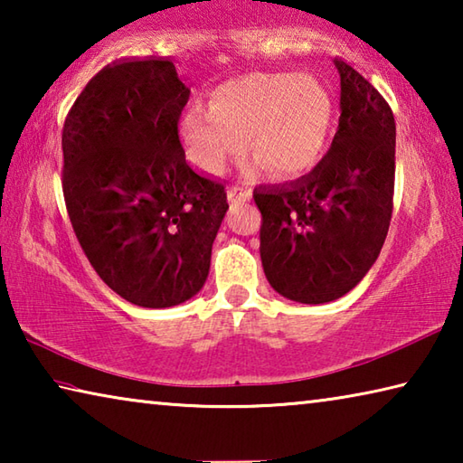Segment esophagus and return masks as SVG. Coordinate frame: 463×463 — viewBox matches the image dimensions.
<instances>
[{"instance_id": "1", "label": "esophagus", "mask_w": 463, "mask_h": 463, "mask_svg": "<svg viewBox=\"0 0 463 463\" xmlns=\"http://www.w3.org/2000/svg\"><path fill=\"white\" fill-rule=\"evenodd\" d=\"M250 195H253V192H250L245 185H232L229 192V198L232 202H249Z\"/></svg>"}]
</instances>
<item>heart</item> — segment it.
I'll return each instance as SVG.
<instances>
[{
  "label": "heart",
  "mask_w": 463,
  "mask_h": 463,
  "mask_svg": "<svg viewBox=\"0 0 463 463\" xmlns=\"http://www.w3.org/2000/svg\"><path fill=\"white\" fill-rule=\"evenodd\" d=\"M335 99L310 73L260 71L213 91L210 108L194 104L184 114V137L208 174H222L249 148L255 167L294 177L315 167L331 138Z\"/></svg>",
  "instance_id": "1"
}]
</instances>
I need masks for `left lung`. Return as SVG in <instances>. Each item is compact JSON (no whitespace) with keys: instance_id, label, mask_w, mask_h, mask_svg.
Returning <instances> with one entry per match:
<instances>
[{"instance_id":"8db88e82","label":"left lung","mask_w":463,"mask_h":463,"mask_svg":"<svg viewBox=\"0 0 463 463\" xmlns=\"http://www.w3.org/2000/svg\"><path fill=\"white\" fill-rule=\"evenodd\" d=\"M341 116L328 153L296 182L257 187L265 278L288 300L333 302L378 260L394 195L396 122L382 93L349 62Z\"/></svg>"}]
</instances>
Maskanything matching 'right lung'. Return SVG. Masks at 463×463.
<instances>
[{"instance_id": "right-lung-1", "label": "right lung", "mask_w": 463, "mask_h": 463, "mask_svg": "<svg viewBox=\"0 0 463 463\" xmlns=\"http://www.w3.org/2000/svg\"><path fill=\"white\" fill-rule=\"evenodd\" d=\"M190 88L171 59L101 69L62 127V195L98 276L124 300L169 308L210 271L229 210L224 184L187 165L179 116Z\"/></svg>"}]
</instances>
